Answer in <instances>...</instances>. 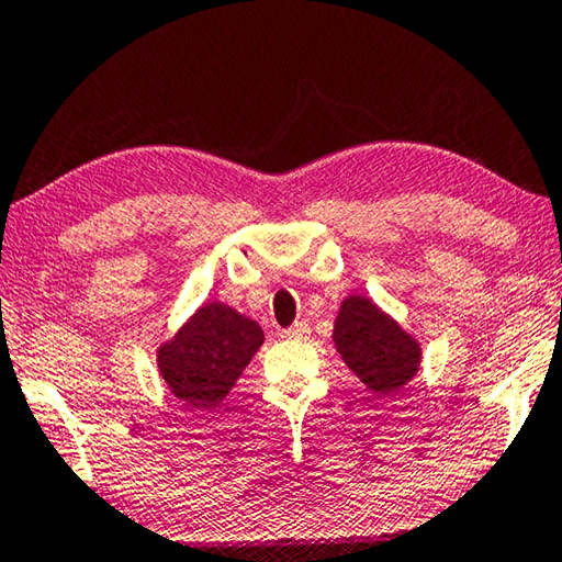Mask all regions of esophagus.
Here are the masks:
<instances>
[{"mask_svg": "<svg viewBox=\"0 0 562 562\" xmlns=\"http://www.w3.org/2000/svg\"><path fill=\"white\" fill-rule=\"evenodd\" d=\"M308 334H311V329H308L306 322H296V324L291 326V329L283 331V336H286V339H296V341L308 339Z\"/></svg>", "mask_w": 562, "mask_h": 562, "instance_id": "obj_1", "label": "esophagus"}]
</instances>
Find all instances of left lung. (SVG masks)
<instances>
[{
  "instance_id": "8db88e82",
  "label": "left lung",
  "mask_w": 562,
  "mask_h": 562,
  "mask_svg": "<svg viewBox=\"0 0 562 562\" xmlns=\"http://www.w3.org/2000/svg\"><path fill=\"white\" fill-rule=\"evenodd\" d=\"M334 344L347 367L374 394L402 390L419 369V344L364 296H349L341 304Z\"/></svg>"
}]
</instances>
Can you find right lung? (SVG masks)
<instances>
[{
  "mask_svg": "<svg viewBox=\"0 0 562 562\" xmlns=\"http://www.w3.org/2000/svg\"><path fill=\"white\" fill-rule=\"evenodd\" d=\"M263 344L261 326L226 304H205L158 349L168 390L188 407L211 409L226 396Z\"/></svg>",
  "mask_w": 562,
  "mask_h": 562,
  "instance_id": "right-lung-1",
  "label": "right lung"
}]
</instances>
